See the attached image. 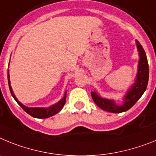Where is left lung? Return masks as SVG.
<instances>
[{
  "label": "left lung",
  "mask_w": 156,
  "mask_h": 156,
  "mask_svg": "<svg viewBox=\"0 0 156 156\" xmlns=\"http://www.w3.org/2000/svg\"><path fill=\"white\" fill-rule=\"evenodd\" d=\"M136 45L139 54L137 73H136L134 83L130 86V88H129L123 97V104L121 105H118L115 104V101L103 98L96 91L91 92L93 101L102 110L112 113H121V112H126L136 104V101L145 92L148 82V77H149L148 63H147L145 52L137 40H136Z\"/></svg>",
  "instance_id": "1"
}]
</instances>
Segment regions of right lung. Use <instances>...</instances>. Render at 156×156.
Masks as SVG:
<instances>
[{
    "label": "right lung",
    "mask_w": 156,
    "mask_h": 156,
    "mask_svg": "<svg viewBox=\"0 0 156 156\" xmlns=\"http://www.w3.org/2000/svg\"><path fill=\"white\" fill-rule=\"evenodd\" d=\"M8 82H9V89H10L11 94L15 99V101L18 103V104L21 107L24 111L27 114H29L30 115H31L34 118H37V119H47L51 116L54 115L55 114H57L61 111L63 107L64 106L65 103H66V97H67V91L65 92L64 96L63 98L59 101H58L56 104H53L52 106L48 107V108H29L22 104L20 101H18V99L16 98V95L14 94L12 90V88L11 86V82H10V75H9V70H8Z\"/></svg>",
    "instance_id": "right-lung-1"
}]
</instances>
